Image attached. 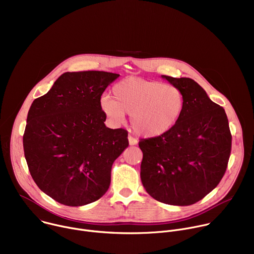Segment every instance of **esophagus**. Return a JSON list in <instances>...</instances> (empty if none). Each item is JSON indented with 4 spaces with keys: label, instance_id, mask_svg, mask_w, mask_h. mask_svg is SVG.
<instances>
[{
    "label": "esophagus",
    "instance_id": "obj_1",
    "mask_svg": "<svg viewBox=\"0 0 254 254\" xmlns=\"http://www.w3.org/2000/svg\"><path fill=\"white\" fill-rule=\"evenodd\" d=\"M128 142H129L130 146H134V144L137 143V139L134 138L133 136H131V135L129 134V135H128Z\"/></svg>",
    "mask_w": 254,
    "mask_h": 254
}]
</instances>
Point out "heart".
<instances>
[{
  "mask_svg": "<svg viewBox=\"0 0 254 254\" xmlns=\"http://www.w3.org/2000/svg\"><path fill=\"white\" fill-rule=\"evenodd\" d=\"M113 97L104 95L100 107L114 124L130 114L133 130L143 137H157L171 130L182 117L184 94L174 84L128 77L113 87Z\"/></svg>",
  "mask_w": 254,
  "mask_h": 254,
  "instance_id": "heart-1",
  "label": "heart"
}]
</instances>
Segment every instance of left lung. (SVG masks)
<instances>
[{
    "instance_id": "obj_1",
    "label": "left lung",
    "mask_w": 254,
    "mask_h": 254,
    "mask_svg": "<svg viewBox=\"0 0 254 254\" xmlns=\"http://www.w3.org/2000/svg\"><path fill=\"white\" fill-rule=\"evenodd\" d=\"M182 90V117L167 133L139 139L140 179L157 201L178 206L195 204L223 178L232 135L224 108L213 102L191 78L163 75Z\"/></svg>"
}]
</instances>
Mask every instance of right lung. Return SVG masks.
<instances>
[{
    "label": "right lung",
    "instance_id": "right-lung-1",
    "mask_svg": "<svg viewBox=\"0 0 254 254\" xmlns=\"http://www.w3.org/2000/svg\"><path fill=\"white\" fill-rule=\"evenodd\" d=\"M119 76L105 71L65 72L30 107L25 159L34 182L60 204L86 205L110 188L113 164L128 139L127 130L105 127L100 98Z\"/></svg>",
    "mask_w": 254,
    "mask_h": 254
}]
</instances>
